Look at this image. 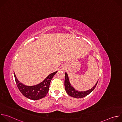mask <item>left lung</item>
I'll use <instances>...</instances> for the list:
<instances>
[{
	"label": "left lung",
	"instance_id": "1",
	"mask_svg": "<svg viewBox=\"0 0 122 122\" xmlns=\"http://www.w3.org/2000/svg\"><path fill=\"white\" fill-rule=\"evenodd\" d=\"M98 81L96 83L95 86L92 87L91 89H89L87 91H78L76 90L71 85L70 82L69 81V78L68 77V75L66 72H65V90L66 92V93L72 97L77 98H82L86 96L89 95L91 92H92L95 87H96V85Z\"/></svg>",
	"mask_w": 122,
	"mask_h": 122
}]
</instances>
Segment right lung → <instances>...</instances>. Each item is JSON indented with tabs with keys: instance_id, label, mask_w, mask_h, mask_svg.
I'll use <instances>...</instances> for the list:
<instances>
[{
	"instance_id": "add662e5",
	"label": "right lung",
	"mask_w": 122,
	"mask_h": 122,
	"mask_svg": "<svg viewBox=\"0 0 122 122\" xmlns=\"http://www.w3.org/2000/svg\"><path fill=\"white\" fill-rule=\"evenodd\" d=\"M57 72L56 71L50 74L43 81L33 86H26L23 84L17 79L14 72V75L17 87L25 97L32 100H39L42 98L47 94L51 79Z\"/></svg>"
}]
</instances>
